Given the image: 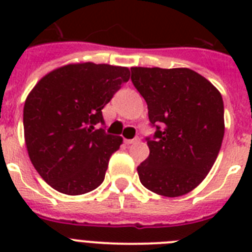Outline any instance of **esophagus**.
Returning a JSON list of instances; mask_svg holds the SVG:
<instances>
[{
	"instance_id": "obj_1",
	"label": "esophagus",
	"mask_w": 252,
	"mask_h": 252,
	"mask_svg": "<svg viewBox=\"0 0 252 252\" xmlns=\"http://www.w3.org/2000/svg\"><path fill=\"white\" fill-rule=\"evenodd\" d=\"M136 141H138V138H130V140L129 138H128V140L126 138V140H124V142H126V145H130V144H133V142H136Z\"/></svg>"
}]
</instances>
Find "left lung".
Segmentation results:
<instances>
[{"instance_id": "1", "label": "left lung", "mask_w": 252, "mask_h": 252, "mask_svg": "<svg viewBox=\"0 0 252 252\" xmlns=\"http://www.w3.org/2000/svg\"><path fill=\"white\" fill-rule=\"evenodd\" d=\"M132 82L157 130L146 138L149 157L137 167L144 187L166 197L199 186L221 149L225 120L221 93L188 68L133 66Z\"/></svg>"}]
</instances>
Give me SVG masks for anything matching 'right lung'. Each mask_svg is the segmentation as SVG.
Segmentation results:
<instances>
[{
	"label": "right lung",
	"mask_w": 252,
	"mask_h": 252,
	"mask_svg": "<svg viewBox=\"0 0 252 252\" xmlns=\"http://www.w3.org/2000/svg\"><path fill=\"white\" fill-rule=\"evenodd\" d=\"M129 76L126 66L74 63L47 73L30 91L23 108L26 148L35 170L56 191L84 195L102 184L123 137L95 126Z\"/></svg>",
	"instance_id": "add662e5"
}]
</instances>
